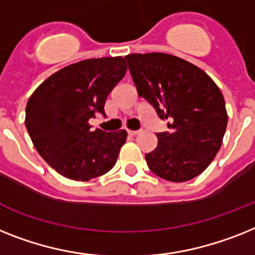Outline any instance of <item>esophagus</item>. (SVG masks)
Wrapping results in <instances>:
<instances>
[{"label":"esophagus","instance_id":"1","mask_svg":"<svg viewBox=\"0 0 255 255\" xmlns=\"http://www.w3.org/2000/svg\"><path fill=\"white\" fill-rule=\"evenodd\" d=\"M139 131H136V130H128V135L129 136H135Z\"/></svg>","mask_w":255,"mask_h":255}]
</instances>
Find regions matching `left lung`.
Instances as JSON below:
<instances>
[{
    "instance_id": "8db88e82",
    "label": "left lung",
    "mask_w": 255,
    "mask_h": 255,
    "mask_svg": "<svg viewBox=\"0 0 255 255\" xmlns=\"http://www.w3.org/2000/svg\"><path fill=\"white\" fill-rule=\"evenodd\" d=\"M140 98L169 131L156 132L157 146L146 153L153 173L172 182L197 177L222 146L228 116L215 82L195 65L167 53L125 57Z\"/></svg>"
}]
</instances>
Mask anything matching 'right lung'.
I'll return each mask as SVG.
<instances>
[{
    "label": "right lung",
    "instance_id": "add662e5",
    "mask_svg": "<svg viewBox=\"0 0 255 255\" xmlns=\"http://www.w3.org/2000/svg\"><path fill=\"white\" fill-rule=\"evenodd\" d=\"M125 73L123 57L85 60L52 74L31 95L27 131L40 156L64 177L88 181L115 167L128 134L91 130L88 120L105 116V100Z\"/></svg>",
    "mask_w": 255,
    "mask_h": 255
}]
</instances>
